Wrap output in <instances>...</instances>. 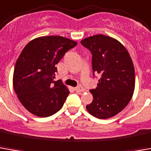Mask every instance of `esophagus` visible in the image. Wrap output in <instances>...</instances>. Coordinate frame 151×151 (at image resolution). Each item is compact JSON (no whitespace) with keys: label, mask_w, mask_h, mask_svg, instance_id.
Instances as JSON below:
<instances>
[{"label":"esophagus","mask_w":151,"mask_h":151,"mask_svg":"<svg viewBox=\"0 0 151 151\" xmlns=\"http://www.w3.org/2000/svg\"><path fill=\"white\" fill-rule=\"evenodd\" d=\"M74 90H75L77 92H83V91H84V88H83V86H79L75 87V88H74Z\"/></svg>","instance_id":"esophagus-1"}]
</instances>
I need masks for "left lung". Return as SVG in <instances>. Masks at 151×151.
I'll return each instance as SVG.
<instances>
[{"label": "left lung", "mask_w": 151, "mask_h": 151, "mask_svg": "<svg viewBox=\"0 0 151 151\" xmlns=\"http://www.w3.org/2000/svg\"><path fill=\"white\" fill-rule=\"evenodd\" d=\"M92 54V69L101 78L90 92L93 101L86 106L97 119H106L121 112L131 101L135 89V69L123 44L108 36L98 34L81 41Z\"/></svg>", "instance_id": "left-lung-1"}]
</instances>
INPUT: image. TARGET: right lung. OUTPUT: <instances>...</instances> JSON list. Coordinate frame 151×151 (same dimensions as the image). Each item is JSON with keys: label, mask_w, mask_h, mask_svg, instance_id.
<instances>
[{"label": "right lung", "mask_w": 151, "mask_h": 151, "mask_svg": "<svg viewBox=\"0 0 151 151\" xmlns=\"http://www.w3.org/2000/svg\"><path fill=\"white\" fill-rule=\"evenodd\" d=\"M77 44L60 36H46L32 40L22 50L14 66L13 86L31 114L49 117L62 108L69 91L61 80H54L55 65Z\"/></svg>", "instance_id": "1"}]
</instances>
